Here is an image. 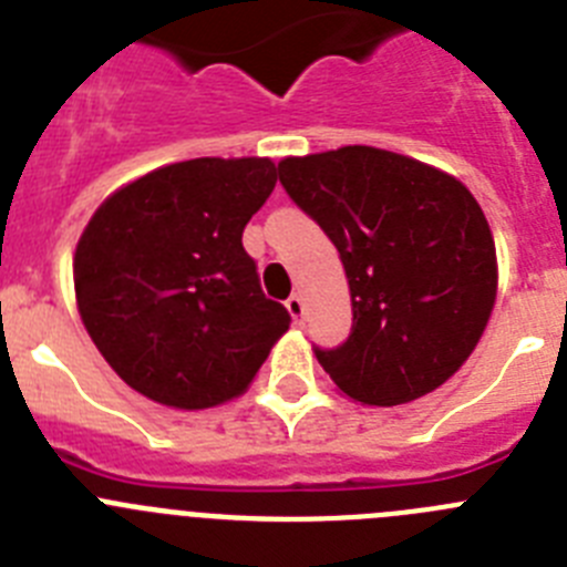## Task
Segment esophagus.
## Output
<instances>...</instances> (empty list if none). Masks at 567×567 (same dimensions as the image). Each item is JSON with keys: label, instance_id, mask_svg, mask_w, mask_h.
Masks as SVG:
<instances>
[{"label": "esophagus", "instance_id": "1", "mask_svg": "<svg viewBox=\"0 0 567 567\" xmlns=\"http://www.w3.org/2000/svg\"><path fill=\"white\" fill-rule=\"evenodd\" d=\"M287 312H289V318L295 320V323H300V318H303V298H300L298 292L289 295V300H287Z\"/></svg>", "mask_w": 567, "mask_h": 567}]
</instances>
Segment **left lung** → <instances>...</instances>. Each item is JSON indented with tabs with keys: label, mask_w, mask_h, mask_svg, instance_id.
Returning <instances> with one entry per match:
<instances>
[{
	"label": "left lung",
	"mask_w": 567,
	"mask_h": 567,
	"mask_svg": "<svg viewBox=\"0 0 567 567\" xmlns=\"http://www.w3.org/2000/svg\"><path fill=\"white\" fill-rule=\"evenodd\" d=\"M284 189L343 260L352 332L315 349L346 398L412 403L457 372L497 298V249L477 198L437 167L378 147L284 158Z\"/></svg>",
	"instance_id": "obj_1"
}]
</instances>
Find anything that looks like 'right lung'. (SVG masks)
Masks as SVG:
<instances>
[{
    "instance_id": "1",
    "label": "right lung",
    "mask_w": 567,
    "mask_h": 567,
    "mask_svg": "<svg viewBox=\"0 0 567 567\" xmlns=\"http://www.w3.org/2000/svg\"><path fill=\"white\" fill-rule=\"evenodd\" d=\"M275 182L269 158H193L93 213L73 258L79 315L130 389L184 412L247 392L289 329L240 244Z\"/></svg>"
}]
</instances>
